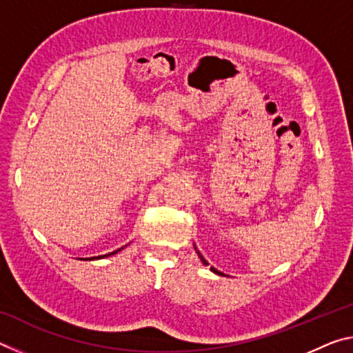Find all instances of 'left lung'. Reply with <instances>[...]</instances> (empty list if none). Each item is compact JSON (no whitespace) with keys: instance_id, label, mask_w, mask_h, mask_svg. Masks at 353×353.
I'll list each match as a JSON object with an SVG mask.
<instances>
[{"instance_id":"1","label":"left lung","mask_w":353,"mask_h":353,"mask_svg":"<svg viewBox=\"0 0 353 353\" xmlns=\"http://www.w3.org/2000/svg\"><path fill=\"white\" fill-rule=\"evenodd\" d=\"M198 254H199V252H198ZM199 256H201V260H202V263H204V265H208V263H207V261H205V260H204V256H202V255H201V254H199ZM210 270H212V271H213V272H216V274H221V272H219V271H216V270H214V268H210ZM221 276H223V274H221Z\"/></svg>"}]
</instances>
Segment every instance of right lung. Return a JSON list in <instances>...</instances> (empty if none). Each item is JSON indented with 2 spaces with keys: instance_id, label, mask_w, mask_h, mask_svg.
Segmentation results:
<instances>
[{
  "instance_id": "obj_1",
  "label": "right lung",
  "mask_w": 353,
  "mask_h": 353,
  "mask_svg": "<svg viewBox=\"0 0 353 353\" xmlns=\"http://www.w3.org/2000/svg\"><path fill=\"white\" fill-rule=\"evenodd\" d=\"M119 250V249H118ZM118 250H115V252H112V254H105V255H99V256H92V259H88V260H93V259H104V256H109V255H113V254H117ZM87 260V259H85Z\"/></svg>"
}]
</instances>
